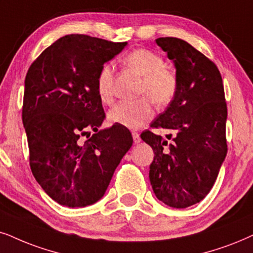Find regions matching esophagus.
<instances>
[{
  "label": "esophagus",
  "instance_id": "esophagus-1",
  "mask_svg": "<svg viewBox=\"0 0 253 253\" xmlns=\"http://www.w3.org/2000/svg\"><path fill=\"white\" fill-rule=\"evenodd\" d=\"M132 136H133L134 143H139L141 141V137H140V134L137 132H132Z\"/></svg>",
  "mask_w": 253,
  "mask_h": 253
}]
</instances>
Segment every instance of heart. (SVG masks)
Returning <instances> with one entry per match:
<instances>
[{
	"label": "heart",
	"mask_w": 253,
	"mask_h": 253,
	"mask_svg": "<svg viewBox=\"0 0 253 253\" xmlns=\"http://www.w3.org/2000/svg\"><path fill=\"white\" fill-rule=\"evenodd\" d=\"M128 68L142 76L139 94L147 95L136 100H124L108 112L112 123L128 128H140L153 117L149 98L156 106H166L177 92L176 73L165 65V59L159 53L148 49L130 51L124 58ZM97 93L105 104H111L114 97V70L111 64H105L97 78Z\"/></svg>",
	"instance_id": "1"
}]
</instances>
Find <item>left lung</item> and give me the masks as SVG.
Wrapping results in <instances>:
<instances>
[{
  "label": "left lung",
  "mask_w": 253,
  "mask_h": 253,
  "mask_svg": "<svg viewBox=\"0 0 253 253\" xmlns=\"http://www.w3.org/2000/svg\"><path fill=\"white\" fill-rule=\"evenodd\" d=\"M156 44L175 63L178 87L150 125L167 130V139L148 129L141 139L154 152L149 180L155 196L183 209L209 194L228 152L224 86L216 64L185 41L160 37Z\"/></svg>",
  "instance_id": "obj_1"
}]
</instances>
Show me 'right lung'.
Here are the masks:
<instances>
[{
	"instance_id": "right-lung-1",
	"label": "right lung",
	"mask_w": 253,
	"mask_h": 253,
	"mask_svg": "<svg viewBox=\"0 0 253 253\" xmlns=\"http://www.w3.org/2000/svg\"><path fill=\"white\" fill-rule=\"evenodd\" d=\"M126 44L66 35L46 47L25 76L22 120L29 164L43 190L62 206L86 207L100 200L133 143L123 125L98 130L105 119L97 93L99 71ZM88 130L95 132L91 137Z\"/></svg>"
}]
</instances>
